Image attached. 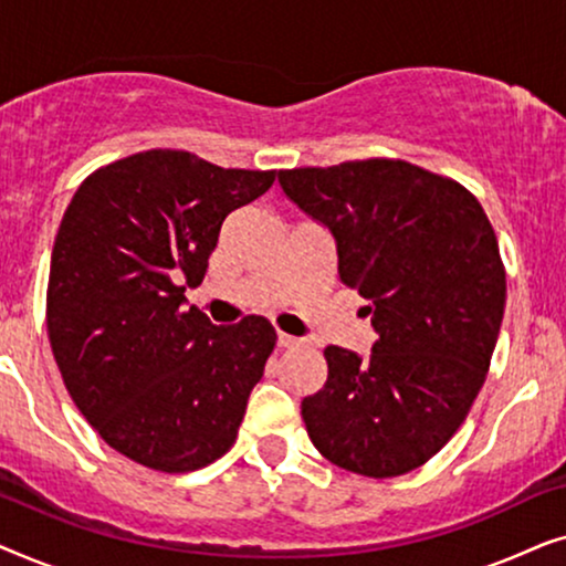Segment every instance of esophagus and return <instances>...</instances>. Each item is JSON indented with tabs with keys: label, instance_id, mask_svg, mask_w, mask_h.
Masks as SVG:
<instances>
[{
	"label": "esophagus",
	"instance_id": "obj_1",
	"mask_svg": "<svg viewBox=\"0 0 566 566\" xmlns=\"http://www.w3.org/2000/svg\"><path fill=\"white\" fill-rule=\"evenodd\" d=\"M296 345H301L298 337L285 335V332H277V347H296Z\"/></svg>",
	"mask_w": 566,
	"mask_h": 566
}]
</instances>
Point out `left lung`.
<instances>
[{"label":"left lung","instance_id":"obj_1","mask_svg":"<svg viewBox=\"0 0 566 566\" xmlns=\"http://www.w3.org/2000/svg\"><path fill=\"white\" fill-rule=\"evenodd\" d=\"M285 198L329 229L337 275L368 298L376 343L329 345L327 381L301 401L324 459L353 474H407L467 420L505 314V268L479 200L409 161L281 169Z\"/></svg>","mask_w":566,"mask_h":566}]
</instances>
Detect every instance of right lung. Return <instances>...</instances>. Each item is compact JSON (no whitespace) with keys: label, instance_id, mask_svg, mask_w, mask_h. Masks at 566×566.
Segmentation results:
<instances>
[{"label":"right lung","instance_id":"right-lung-1","mask_svg":"<svg viewBox=\"0 0 566 566\" xmlns=\"http://www.w3.org/2000/svg\"><path fill=\"white\" fill-rule=\"evenodd\" d=\"M275 172L223 169L151 149L80 185L49 275V339L74 405L99 438L142 467L180 474L221 459L275 347L262 316L216 327L185 308L231 211Z\"/></svg>","mask_w":566,"mask_h":566}]
</instances>
